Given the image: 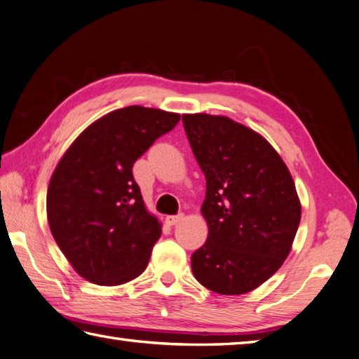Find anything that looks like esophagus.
<instances>
[{
    "label": "esophagus",
    "mask_w": 359,
    "mask_h": 359,
    "mask_svg": "<svg viewBox=\"0 0 359 359\" xmlns=\"http://www.w3.org/2000/svg\"><path fill=\"white\" fill-rule=\"evenodd\" d=\"M184 220V214H178V215H169L165 218V223L169 224V226H175V224H178L180 222H182Z\"/></svg>",
    "instance_id": "esophagus-1"
}]
</instances>
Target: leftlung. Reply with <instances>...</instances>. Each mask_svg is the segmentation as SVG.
I'll use <instances>...</instances> for the list:
<instances>
[{
    "label": "left lung",
    "mask_w": 359,
    "mask_h": 359,
    "mask_svg": "<svg viewBox=\"0 0 359 359\" xmlns=\"http://www.w3.org/2000/svg\"><path fill=\"white\" fill-rule=\"evenodd\" d=\"M182 123L206 177L201 214L209 233L192 254V273L218 294H245L291 251L302 210L294 181L257 131L206 113L182 114Z\"/></svg>",
    "instance_id": "left-lung-1"
}]
</instances>
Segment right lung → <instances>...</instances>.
Listing matches in <instances>:
<instances>
[{"label": "right lung", "instance_id": "obj_1", "mask_svg": "<svg viewBox=\"0 0 359 359\" xmlns=\"http://www.w3.org/2000/svg\"><path fill=\"white\" fill-rule=\"evenodd\" d=\"M180 121L178 113L131 105L77 136L50 177V233L74 271L96 285H122L147 268L161 224L133 178L135 161Z\"/></svg>", "mask_w": 359, "mask_h": 359}]
</instances>
